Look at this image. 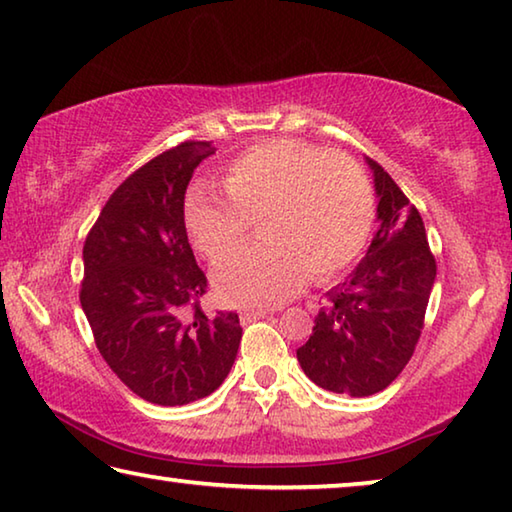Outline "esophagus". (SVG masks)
Returning <instances> with one entry per match:
<instances>
[{"label": "esophagus", "mask_w": 512, "mask_h": 512, "mask_svg": "<svg viewBox=\"0 0 512 512\" xmlns=\"http://www.w3.org/2000/svg\"><path fill=\"white\" fill-rule=\"evenodd\" d=\"M268 316V311L266 309H244L239 314V320L244 325H248V323H255V320H259V318H266Z\"/></svg>", "instance_id": "esophagus-1"}]
</instances>
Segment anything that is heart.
I'll return each instance as SVG.
<instances>
[{"label":"heart","mask_w":512,"mask_h":512,"mask_svg":"<svg viewBox=\"0 0 512 512\" xmlns=\"http://www.w3.org/2000/svg\"><path fill=\"white\" fill-rule=\"evenodd\" d=\"M225 194L196 187L185 228L207 259L244 244L262 225L264 244L214 266L219 296L237 307H275L307 277L327 284L359 262L375 225V196L357 162L296 140H268L228 164Z\"/></svg>","instance_id":"b5f03b06"}]
</instances>
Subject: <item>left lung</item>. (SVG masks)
<instances>
[{
	"instance_id": "obj_1",
	"label": "left lung",
	"mask_w": 512,
	"mask_h": 512,
	"mask_svg": "<svg viewBox=\"0 0 512 512\" xmlns=\"http://www.w3.org/2000/svg\"><path fill=\"white\" fill-rule=\"evenodd\" d=\"M375 176L377 235L366 257L325 293L298 361L316 386L368 397L391 384L413 357L436 280L420 212L395 180L366 158Z\"/></svg>"
}]
</instances>
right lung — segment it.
Returning <instances> with one entry per match:
<instances>
[{
    "mask_svg": "<svg viewBox=\"0 0 512 512\" xmlns=\"http://www.w3.org/2000/svg\"><path fill=\"white\" fill-rule=\"evenodd\" d=\"M216 149L183 142L131 173L103 205L83 246L81 307L110 370L142 400L183 406L228 377L241 325L207 316V277L185 230V192Z\"/></svg>",
    "mask_w": 512,
    "mask_h": 512,
    "instance_id": "right-lung-1",
    "label": "right lung"
}]
</instances>
